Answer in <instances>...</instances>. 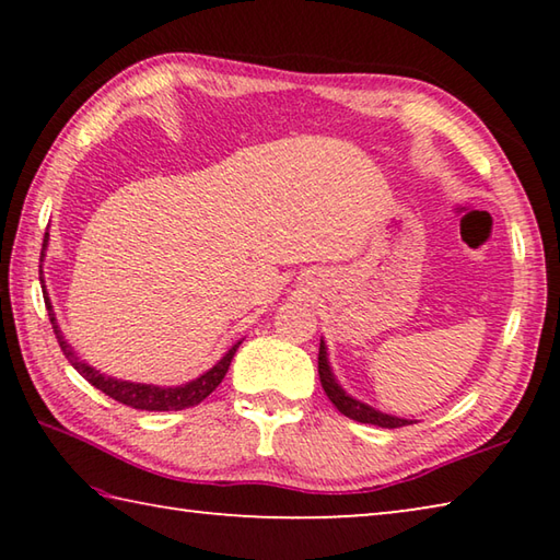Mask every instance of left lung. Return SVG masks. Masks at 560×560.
Wrapping results in <instances>:
<instances>
[{"label":"left lung","mask_w":560,"mask_h":560,"mask_svg":"<svg viewBox=\"0 0 560 560\" xmlns=\"http://www.w3.org/2000/svg\"><path fill=\"white\" fill-rule=\"evenodd\" d=\"M318 377H320V385H324V390L328 395V400L338 407V412H343L346 417H350V420L365 422V424H377V428H387V430L412 424V420H402V417L385 415L381 410H375V407L360 402V400H355V397H350L343 390V387L338 385L334 371H330L328 350H326L324 340H320V348H318Z\"/></svg>","instance_id":"obj_1"}]
</instances>
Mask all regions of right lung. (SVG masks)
Listing matches in <instances>:
<instances>
[{"label": "right lung", "instance_id": "right-lung-1", "mask_svg": "<svg viewBox=\"0 0 560 560\" xmlns=\"http://www.w3.org/2000/svg\"><path fill=\"white\" fill-rule=\"evenodd\" d=\"M46 244H49V232L44 236V246H42V261H44V252H46ZM39 281H44L42 277V269H39ZM44 289V301H46V311H49V320L54 326V334L56 340H59V346L63 350V355L69 358V363L79 371L86 381L98 387L101 393H106L113 400H118L128 407H136V410H148V412H170V410H185V407H192V405H200L207 395H210L217 385L224 381L226 371H230V363L236 353V348L240 343H234L226 353L217 360V365H212L210 371L202 373L200 377H195V381H189L185 385H175V387H160V385H145V383H130V381H116V377H108L103 375L96 368H91L89 363H83V360L75 358L73 348L66 343L59 326H56V314H54V306H51V299L49 293Z\"/></svg>", "mask_w": 560, "mask_h": 560}]
</instances>
